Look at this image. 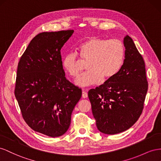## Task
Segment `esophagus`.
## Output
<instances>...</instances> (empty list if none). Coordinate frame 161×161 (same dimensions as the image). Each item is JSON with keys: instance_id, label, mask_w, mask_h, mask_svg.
<instances>
[{"instance_id": "1", "label": "esophagus", "mask_w": 161, "mask_h": 161, "mask_svg": "<svg viewBox=\"0 0 161 161\" xmlns=\"http://www.w3.org/2000/svg\"><path fill=\"white\" fill-rule=\"evenodd\" d=\"M87 97H88V93H87L86 92H85V91L82 92V98H86Z\"/></svg>"}]
</instances>
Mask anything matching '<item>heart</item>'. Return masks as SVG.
<instances>
[{
  "label": "heart",
  "instance_id": "heart-1",
  "mask_svg": "<svg viewBox=\"0 0 161 161\" xmlns=\"http://www.w3.org/2000/svg\"><path fill=\"white\" fill-rule=\"evenodd\" d=\"M79 56L88 61L87 69L75 84L86 87L99 84L101 80L111 79L121 69L125 57V47L122 41L93 36L82 42L77 48ZM78 55L69 53L63 58V66L72 77L79 75L77 64Z\"/></svg>",
  "mask_w": 161,
  "mask_h": 161
}]
</instances>
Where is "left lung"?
<instances>
[{"label":"left lung","mask_w":161,"mask_h":161,"mask_svg":"<svg viewBox=\"0 0 161 161\" xmlns=\"http://www.w3.org/2000/svg\"><path fill=\"white\" fill-rule=\"evenodd\" d=\"M123 43L125 57L121 69L88 92L96 126L106 134H119L134 125L143 111L148 91L143 57L128 35Z\"/></svg>","instance_id":"1"}]
</instances>
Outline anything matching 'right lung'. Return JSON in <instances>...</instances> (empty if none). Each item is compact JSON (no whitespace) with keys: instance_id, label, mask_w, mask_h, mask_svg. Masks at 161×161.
I'll list each match as a JSON object with an SVG mask.
<instances>
[{"instance_id":"1","label":"right lung","mask_w":161,"mask_h":161,"mask_svg":"<svg viewBox=\"0 0 161 161\" xmlns=\"http://www.w3.org/2000/svg\"><path fill=\"white\" fill-rule=\"evenodd\" d=\"M73 30L42 32L18 63L15 96L22 117L35 131L58 137L67 131L81 90L65 77L61 49Z\"/></svg>"}]
</instances>
